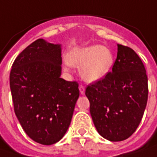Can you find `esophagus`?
Returning <instances> with one entry per match:
<instances>
[{
	"mask_svg": "<svg viewBox=\"0 0 157 157\" xmlns=\"http://www.w3.org/2000/svg\"><path fill=\"white\" fill-rule=\"evenodd\" d=\"M79 90H80L81 95H84V93H85V88L82 85H80L79 86Z\"/></svg>",
	"mask_w": 157,
	"mask_h": 157,
	"instance_id": "esophagus-1",
	"label": "esophagus"
}]
</instances>
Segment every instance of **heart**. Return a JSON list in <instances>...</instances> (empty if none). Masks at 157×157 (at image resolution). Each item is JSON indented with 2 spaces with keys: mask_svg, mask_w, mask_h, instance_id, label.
Instances as JSON below:
<instances>
[{
  "mask_svg": "<svg viewBox=\"0 0 157 157\" xmlns=\"http://www.w3.org/2000/svg\"><path fill=\"white\" fill-rule=\"evenodd\" d=\"M66 70L72 66L80 67L82 79L88 82H96L104 79L111 71L114 62L113 52L100 44L83 48H75L67 53Z\"/></svg>",
  "mask_w": 157,
  "mask_h": 157,
  "instance_id": "1",
  "label": "heart"
}]
</instances>
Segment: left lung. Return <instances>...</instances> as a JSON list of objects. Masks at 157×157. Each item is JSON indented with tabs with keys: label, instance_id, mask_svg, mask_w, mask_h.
<instances>
[{
	"label": "left lung",
	"instance_id": "obj_1",
	"mask_svg": "<svg viewBox=\"0 0 157 157\" xmlns=\"http://www.w3.org/2000/svg\"><path fill=\"white\" fill-rule=\"evenodd\" d=\"M147 93L141 59L130 47L118 44L113 71L86 88L90 115L99 134L111 141L129 138L142 119Z\"/></svg>",
	"mask_w": 157,
	"mask_h": 157
}]
</instances>
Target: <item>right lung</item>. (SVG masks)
<instances>
[{
	"mask_svg": "<svg viewBox=\"0 0 157 157\" xmlns=\"http://www.w3.org/2000/svg\"><path fill=\"white\" fill-rule=\"evenodd\" d=\"M61 44L37 39L15 59L10 75L17 119L34 141L52 145L67 133L79 98L78 83L60 78Z\"/></svg>",
	"mask_w": 157,
	"mask_h": 157,
	"instance_id": "right-lung-1",
	"label": "right lung"
}]
</instances>
